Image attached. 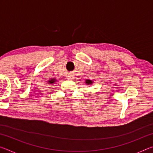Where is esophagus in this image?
<instances>
[{"instance_id": "1", "label": "esophagus", "mask_w": 153, "mask_h": 153, "mask_svg": "<svg viewBox=\"0 0 153 153\" xmlns=\"http://www.w3.org/2000/svg\"><path fill=\"white\" fill-rule=\"evenodd\" d=\"M69 79H71V78H69Z\"/></svg>"}]
</instances>
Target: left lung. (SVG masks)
<instances>
[{
  "instance_id": "left-lung-1",
  "label": "left lung",
  "mask_w": 153,
  "mask_h": 153,
  "mask_svg": "<svg viewBox=\"0 0 153 153\" xmlns=\"http://www.w3.org/2000/svg\"><path fill=\"white\" fill-rule=\"evenodd\" d=\"M86 83L87 84H92V82L91 80H86Z\"/></svg>"
}]
</instances>
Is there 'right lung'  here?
<instances>
[{"instance_id": "add662e5", "label": "right lung", "mask_w": 153, "mask_h": 153, "mask_svg": "<svg viewBox=\"0 0 153 153\" xmlns=\"http://www.w3.org/2000/svg\"><path fill=\"white\" fill-rule=\"evenodd\" d=\"M54 82H55V79H52V80H51V81H50V83H51V84H52V83H54Z\"/></svg>"}]
</instances>
